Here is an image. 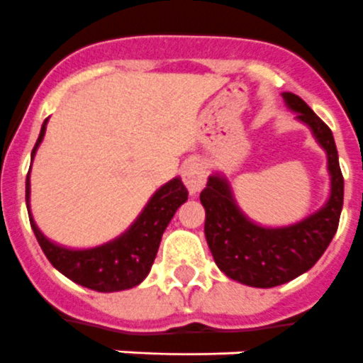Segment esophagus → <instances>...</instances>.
Instances as JSON below:
<instances>
[{
  "mask_svg": "<svg viewBox=\"0 0 363 363\" xmlns=\"http://www.w3.org/2000/svg\"><path fill=\"white\" fill-rule=\"evenodd\" d=\"M182 181H184L190 194H197L199 190H203L206 182V169L203 162H199L196 158L184 162V166H182Z\"/></svg>",
  "mask_w": 363,
  "mask_h": 363,
  "instance_id": "34e87169",
  "label": "esophagus"
}]
</instances>
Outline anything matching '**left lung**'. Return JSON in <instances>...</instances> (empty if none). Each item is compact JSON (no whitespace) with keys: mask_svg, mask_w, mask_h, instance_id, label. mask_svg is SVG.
<instances>
[{"mask_svg":"<svg viewBox=\"0 0 363 363\" xmlns=\"http://www.w3.org/2000/svg\"><path fill=\"white\" fill-rule=\"evenodd\" d=\"M297 120L308 125L325 149L330 173V197L325 206L288 227H260L243 214L225 177L210 175L201 191L205 236L216 264L225 275L252 288H273L308 271L332 242L343 208V175L332 130L299 96L282 94Z\"/></svg>","mask_w":363,"mask_h":363,"instance_id":"left-lung-1","label":"left lung"}]
</instances>
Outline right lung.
Segmentation results:
<instances>
[{"instance_id":"obj_1","label":"right lung","mask_w":363,"mask_h":363,"mask_svg":"<svg viewBox=\"0 0 363 363\" xmlns=\"http://www.w3.org/2000/svg\"><path fill=\"white\" fill-rule=\"evenodd\" d=\"M45 123L48 120L42 125L31 158H35L36 149L44 138ZM29 196H31V182L27 175V210H29ZM186 199L188 190L181 179L175 177L173 181L166 182L155 191L153 197L147 201V205L135 219V223L123 234L92 249H68L48 240L40 233V228L36 227L31 210H29V221L42 251L53 264L55 269H59L64 277H68L69 280L84 288L111 294V291L135 288L149 275L164 230L175 216L177 208L182 203H186Z\"/></svg>"}]
</instances>
